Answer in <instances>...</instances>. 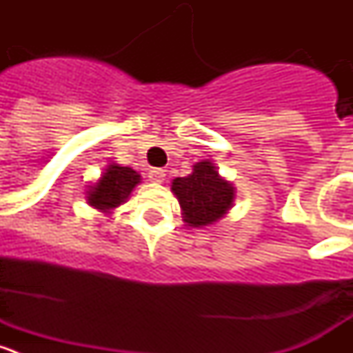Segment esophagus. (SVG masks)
I'll return each instance as SVG.
<instances>
[{
    "label": "esophagus",
    "mask_w": 353,
    "mask_h": 353,
    "mask_svg": "<svg viewBox=\"0 0 353 353\" xmlns=\"http://www.w3.org/2000/svg\"><path fill=\"white\" fill-rule=\"evenodd\" d=\"M148 179L152 180V182L161 183L162 180L166 179V171L161 170V168H152V170L148 171Z\"/></svg>",
    "instance_id": "1"
}]
</instances>
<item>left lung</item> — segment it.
Returning <instances> with one entry per match:
<instances>
[{
  "mask_svg": "<svg viewBox=\"0 0 353 353\" xmlns=\"http://www.w3.org/2000/svg\"><path fill=\"white\" fill-rule=\"evenodd\" d=\"M189 226H208L221 219L233 203L235 191L224 182L210 161L198 162L189 176L174 179L171 185Z\"/></svg>",
  "mask_w": 353,
  "mask_h": 353,
  "instance_id": "1",
  "label": "left lung"
}]
</instances>
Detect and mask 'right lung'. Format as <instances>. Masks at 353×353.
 I'll use <instances>...</instances> for the list:
<instances>
[{"mask_svg": "<svg viewBox=\"0 0 353 353\" xmlns=\"http://www.w3.org/2000/svg\"><path fill=\"white\" fill-rule=\"evenodd\" d=\"M139 182L141 176L138 171L118 164H109L102 179L88 192V203L99 210H111L123 203Z\"/></svg>", "mask_w": 353, "mask_h": 353, "instance_id": "obj_1", "label": "right lung"}]
</instances>
